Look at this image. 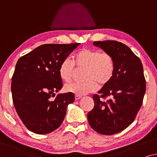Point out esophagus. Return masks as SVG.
Segmentation results:
<instances>
[{
  "label": "esophagus",
  "instance_id": "1",
  "mask_svg": "<svg viewBox=\"0 0 157 157\" xmlns=\"http://www.w3.org/2000/svg\"><path fill=\"white\" fill-rule=\"evenodd\" d=\"M81 98H82V96H80V95H75V100H80Z\"/></svg>",
  "mask_w": 157,
  "mask_h": 157
}]
</instances>
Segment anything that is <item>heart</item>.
<instances>
[{"mask_svg":"<svg viewBox=\"0 0 157 157\" xmlns=\"http://www.w3.org/2000/svg\"><path fill=\"white\" fill-rule=\"evenodd\" d=\"M74 65L78 69H85V80L82 83H70L64 86L65 92L75 95L81 96L95 92L98 89L96 82L100 85L107 84L115 71V62L111 54L85 48L75 54L73 62L67 58L60 64L59 75L64 82H69L72 80Z\"/></svg>","mask_w":157,"mask_h":157,"instance_id":"1","label":"heart"}]
</instances>
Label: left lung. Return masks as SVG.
Returning a JSON list of instances; mask_svg holds the SVG:
<instances>
[{
  "label": "left lung",
  "instance_id": "1",
  "mask_svg": "<svg viewBox=\"0 0 157 157\" xmlns=\"http://www.w3.org/2000/svg\"><path fill=\"white\" fill-rule=\"evenodd\" d=\"M115 62L113 76L93 95V109L87 113L90 126L103 135H113L132 124L142 105L146 80L141 60L130 48L117 41H94ZM110 97L103 101L100 98Z\"/></svg>",
  "mask_w": 157,
  "mask_h": 157
}]
</instances>
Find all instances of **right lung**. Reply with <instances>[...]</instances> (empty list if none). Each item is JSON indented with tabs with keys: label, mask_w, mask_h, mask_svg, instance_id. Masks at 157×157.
<instances>
[{
	"label": "right lung",
	"mask_w": 157,
	"mask_h": 157,
	"mask_svg": "<svg viewBox=\"0 0 157 157\" xmlns=\"http://www.w3.org/2000/svg\"><path fill=\"white\" fill-rule=\"evenodd\" d=\"M79 43L47 44L34 49L18 60L12 77L11 93L14 107L25 126L37 134L51 133L61 126L72 93L58 94L62 81L60 64Z\"/></svg>",
	"instance_id": "1"
}]
</instances>
